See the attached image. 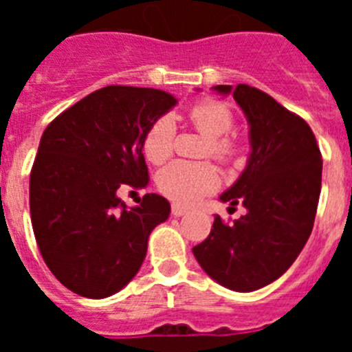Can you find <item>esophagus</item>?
I'll list each match as a JSON object with an SVG mask.
<instances>
[{
    "instance_id": "1",
    "label": "esophagus",
    "mask_w": 352,
    "mask_h": 352,
    "mask_svg": "<svg viewBox=\"0 0 352 352\" xmlns=\"http://www.w3.org/2000/svg\"><path fill=\"white\" fill-rule=\"evenodd\" d=\"M173 214L174 217H183V214H186V210L183 206H179V204H173Z\"/></svg>"
}]
</instances>
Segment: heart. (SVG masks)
<instances>
[{
	"mask_svg": "<svg viewBox=\"0 0 352 352\" xmlns=\"http://www.w3.org/2000/svg\"><path fill=\"white\" fill-rule=\"evenodd\" d=\"M192 125L208 138L204 155L229 162L238 153L234 139L226 135L232 129L231 111L220 102L206 100L194 105L188 113ZM176 125L170 116H160L146 130L142 151L151 164L160 166L173 155ZM220 183V176L210 162H174L157 176V186L173 203L190 206L203 195L213 192Z\"/></svg>",
	"mask_w": 352,
	"mask_h": 352,
	"instance_id": "b5f03b06",
	"label": "heart"
}]
</instances>
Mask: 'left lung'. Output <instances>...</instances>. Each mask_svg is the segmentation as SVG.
Here are the masks:
<instances>
[{
  "instance_id": "obj_1",
  "label": "left lung",
  "mask_w": 352,
  "mask_h": 352,
  "mask_svg": "<svg viewBox=\"0 0 352 352\" xmlns=\"http://www.w3.org/2000/svg\"><path fill=\"white\" fill-rule=\"evenodd\" d=\"M213 91L232 95L248 121L247 167L220 195L247 213L229 226L214 214L210 236L192 252L214 282L252 292L280 278L303 250L321 194L322 158L307 121L268 93L248 84H219Z\"/></svg>"
}]
</instances>
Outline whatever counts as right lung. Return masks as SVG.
<instances>
[{"label": "right lung", "instance_id": "right-lung-1", "mask_svg": "<svg viewBox=\"0 0 352 352\" xmlns=\"http://www.w3.org/2000/svg\"><path fill=\"white\" fill-rule=\"evenodd\" d=\"M178 100L153 88L89 93L42 133L30 176L33 232L52 275L79 296H113L138 275L148 238L170 204L146 194L126 206L118 188L149 183L142 139Z\"/></svg>", "mask_w": 352, "mask_h": 352}]
</instances>
